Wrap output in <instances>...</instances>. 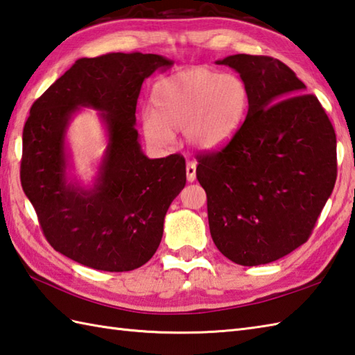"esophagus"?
Instances as JSON below:
<instances>
[{
    "instance_id": "34e87169",
    "label": "esophagus",
    "mask_w": 355,
    "mask_h": 355,
    "mask_svg": "<svg viewBox=\"0 0 355 355\" xmlns=\"http://www.w3.org/2000/svg\"><path fill=\"white\" fill-rule=\"evenodd\" d=\"M186 175H187V182L189 183L195 182V178H197V164H195V162H187Z\"/></svg>"
}]
</instances>
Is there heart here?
<instances>
[{"instance_id":"1","label":"heart","mask_w":355,"mask_h":355,"mask_svg":"<svg viewBox=\"0 0 355 355\" xmlns=\"http://www.w3.org/2000/svg\"><path fill=\"white\" fill-rule=\"evenodd\" d=\"M154 111L143 112V132L157 146L184 130L187 145L216 150L238 134L248 107V89L236 74L183 70L162 79L153 93Z\"/></svg>"}]
</instances>
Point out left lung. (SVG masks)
Masks as SVG:
<instances>
[{"instance_id": "obj_1", "label": "left lung", "mask_w": 355, "mask_h": 355, "mask_svg": "<svg viewBox=\"0 0 355 355\" xmlns=\"http://www.w3.org/2000/svg\"><path fill=\"white\" fill-rule=\"evenodd\" d=\"M248 111L221 150L198 155L209 229L225 258L245 267L284 258L306 243L334 189L336 132L318 97L279 59L233 55Z\"/></svg>"}]
</instances>
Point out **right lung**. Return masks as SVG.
<instances>
[{"instance_id": "right-lung-1", "label": "right lung", "mask_w": 355, "mask_h": 355, "mask_svg": "<svg viewBox=\"0 0 355 355\" xmlns=\"http://www.w3.org/2000/svg\"><path fill=\"white\" fill-rule=\"evenodd\" d=\"M172 64L149 53L82 58L30 108L22 131V189L50 245L82 266L131 271L160 245L166 212L186 184V162L178 154L154 160L143 154L135 108L143 80ZM80 107L99 110L107 132L89 188L68 175L66 130Z\"/></svg>"}]
</instances>
